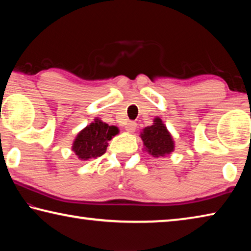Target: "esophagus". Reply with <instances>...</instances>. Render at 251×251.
Wrapping results in <instances>:
<instances>
[{
  "label": "esophagus",
  "instance_id": "1",
  "mask_svg": "<svg viewBox=\"0 0 251 251\" xmlns=\"http://www.w3.org/2000/svg\"><path fill=\"white\" fill-rule=\"evenodd\" d=\"M136 127H137V124L135 122H128L125 126V129L128 131V133H134L136 130Z\"/></svg>",
  "mask_w": 251,
  "mask_h": 251
}]
</instances>
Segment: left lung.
Masks as SVG:
<instances>
[{"instance_id":"left-lung-1","label":"left lung","mask_w":251,"mask_h":251,"mask_svg":"<svg viewBox=\"0 0 251 251\" xmlns=\"http://www.w3.org/2000/svg\"><path fill=\"white\" fill-rule=\"evenodd\" d=\"M144 150L152 157H164L174 151L175 144L172 135L159 117H156L152 125L147 126L141 133Z\"/></svg>"}]
</instances>
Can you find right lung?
<instances>
[{
	"label": "right lung",
	"instance_id": "right-lung-1",
	"mask_svg": "<svg viewBox=\"0 0 251 251\" xmlns=\"http://www.w3.org/2000/svg\"><path fill=\"white\" fill-rule=\"evenodd\" d=\"M118 133L120 130L116 126H109L96 117L77 134L72 150L80 160L96 158L105 154L108 141Z\"/></svg>",
	"mask_w": 251,
	"mask_h": 251
}]
</instances>
